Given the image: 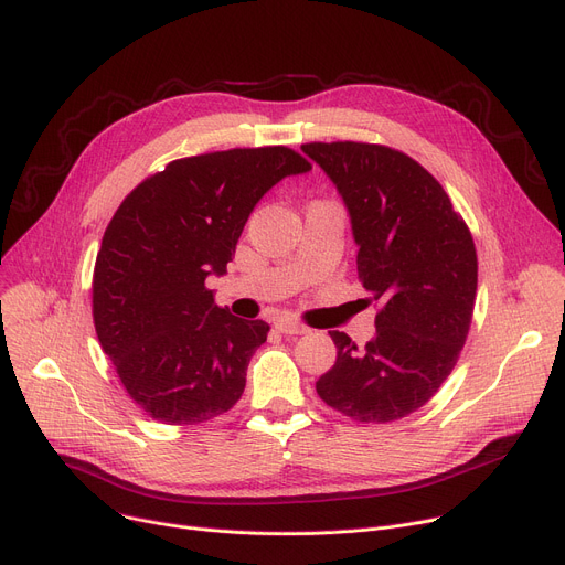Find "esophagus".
I'll return each instance as SVG.
<instances>
[{"instance_id": "1", "label": "esophagus", "mask_w": 565, "mask_h": 565, "mask_svg": "<svg viewBox=\"0 0 565 565\" xmlns=\"http://www.w3.org/2000/svg\"><path fill=\"white\" fill-rule=\"evenodd\" d=\"M275 328L281 332V334H288V337H298V334H307L309 328L298 320H290V318H279L275 322Z\"/></svg>"}]
</instances>
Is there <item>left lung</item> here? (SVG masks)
<instances>
[{"label": "left lung", "instance_id": "1", "mask_svg": "<svg viewBox=\"0 0 565 565\" xmlns=\"http://www.w3.org/2000/svg\"><path fill=\"white\" fill-rule=\"evenodd\" d=\"M302 151L337 185L360 279L380 305L364 348L330 332L337 362L316 392L354 422L403 419L437 394L465 345L479 279L471 233L435 178L390 146L313 141Z\"/></svg>", "mask_w": 565, "mask_h": 565}]
</instances>
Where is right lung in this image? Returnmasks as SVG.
Returning a JSON list of instances; mask_svg holds the SVG:
<instances>
[{
	"label": "right lung",
	"instance_id": "1",
	"mask_svg": "<svg viewBox=\"0 0 565 565\" xmlns=\"http://www.w3.org/2000/svg\"><path fill=\"white\" fill-rule=\"evenodd\" d=\"M311 164L286 146L173 160L118 205L94 267L96 334L130 398L156 422L196 426L228 412L270 332L215 305L256 203Z\"/></svg>",
	"mask_w": 565,
	"mask_h": 565
}]
</instances>
